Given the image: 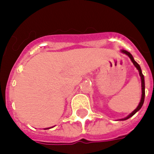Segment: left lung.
I'll return each instance as SVG.
<instances>
[{"mask_svg": "<svg viewBox=\"0 0 154 154\" xmlns=\"http://www.w3.org/2000/svg\"><path fill=\"white\" fill-rule=\"evenodd\" d=\"M120 51H121L122 53H124V54H125V55H127V56H128L129 58H130V60H132V62L133 63V64H134V66L136 67L137 70H138L140 77V80H141V92H142V94H141V98H140V103H139V104H138V106H137V107L135 109L134 111H132V113L129 114L128 116H127V117H125V118H124V119H119V120H126V119H129V118H131L132 116H134L135 114L137 113V111H140V109L142 107L143 104H144V101H145V77H144V75H143L142 71H141V69H140V65L137 64V62L135 61V60H134V58H133V56H132V54L130 53V52H128V51H125V50H123V49H122V50H120Z\"/></svg>", "mask_w": 154, "mask_h": 154, "instance_id": "1", "label": "left lung"}]
</instances>
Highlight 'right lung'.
Here are the masks:
<instances>
[{
	"label": "right lung",
	"mask_w": 154,
	"mask_h": 154,
	"mask_svg": "<svg viewBox=\"0 0 154 154\" xmlns=\"http://www.w3.org/2000/svg\"><path fill=\"white\" fill-rule=\"evenodd\" d=\"M53 128V127H51V128H44L46 130V129H49V128Z\"/></svg>",
	"instance_id": "add662e5"
}]
</instances>
